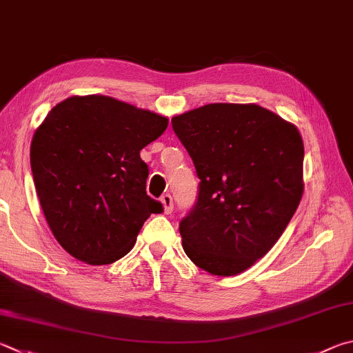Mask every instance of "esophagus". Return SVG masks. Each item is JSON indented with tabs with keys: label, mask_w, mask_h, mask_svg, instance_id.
<instances>
[{
	"label": "esophagus",
	"mask_w": 353,
	"mask_h": 353,
	"mask_svg": "<svg viewBox=\"0 0 353 353\" xmlns=\"http://www.w3.org/2000/svg\"><path fill=\"white\" fill-rule=\"evenodd\" d=\"M160 202H162V207H163V213L165 214H171L172 213V197L170 194H163L160 197Z\"/></svg>",
	"instance_id": "esophagus-1"
}]
</instances>
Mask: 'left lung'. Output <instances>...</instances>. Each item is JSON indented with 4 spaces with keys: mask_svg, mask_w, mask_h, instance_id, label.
<instances>
[{
    "mask_svg": "<svg viewBox=\"0 0 353 353\" xmlns=\"http://www.w3.org/2000/svg\"><path fill=\"white\" fill-rule=\"evenodd\" d=\"M201 179L182 247L214 276L270 252L304 193V143L292 121L256 103H210L171 120Z\"/></svg>",
    "mask_w": 353,
    "mask_h": 353,
    "instance_id": "obj_1",
    "label": "left lung"
}]
</instances>
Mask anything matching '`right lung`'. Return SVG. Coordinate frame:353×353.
Here are the masks:
<instances>
[{"label": "right lung", "instance_id": "obj_1", "mask_svg": "<svg viewBox=\"0 0 353 353\" xmlns=\"http://www.w3.org/2000/svg\"><path fill=\"white\" fill-rule=\"evenodd\" d=\"M168 117L108 95H72L49 111L30 143V166L50 232L89 265L123 258L162 203L146 194L140 151Z\"/></svg>", "mask_w": 353, "mask_h": 353}]
</instances>
